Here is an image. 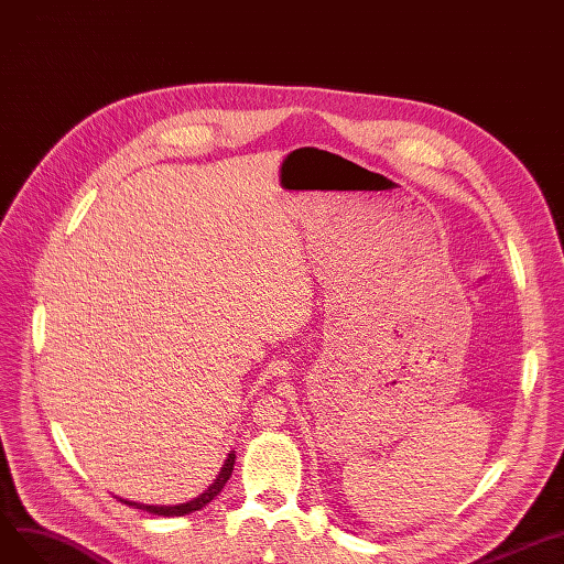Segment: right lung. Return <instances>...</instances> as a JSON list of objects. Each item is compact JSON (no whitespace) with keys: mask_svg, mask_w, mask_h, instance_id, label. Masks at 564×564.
I'll use <instances>...</instances> for the list:
<instances>
[{"mask_svg":"<svg viewBox=\"0 0 564 564\" xmlns=\"http://www.w3.org/2000/svg\"><path fill=\"white\" fill-rule=\"evenodd\" d=\"M234 462H236V454L229 452V457L225 459L218 477L213 479V485H208V489H204V494H199L197 498L187 500V502H181V505H140V502H132V500H123L119 498L121 502H126L128 507H138V509H144V512L149 514H155V517H185V514H193V512H199L202 507H206L213 498H216L225 485L227 479L231 477V470H234Z\"/></svg>","mask_w":564,"mask_h":564,"instance_id":"obj_1","label":"right lung"}]
</instances>
